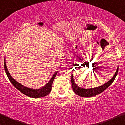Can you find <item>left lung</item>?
<instances>
[{
	"label": "left lung",
	"instance_id": "8db88e82",
	"mask_svg": "<svg viewBox=\"0 0 125 125\" xmlns=\"http://www.w3.org/2000/svg\"><path fill=\"white\" fill-rule=\"evenodd\" d=\"M118 70H119V67H117L116 72H115V74H114V76L110 79L109 81H108L105 84L99 86L98 87H96V88H88V89H85V88H81V87H78L75 82L74 81L73 79V74L71 76V82H72V89H73V91L77 95L81 97H92V96H96L97 94H99L102 92H103L104 90L106 89L109 86L113 83L114 80L115 79V77H116L117 74L118 73Z\"/></svg>",
	"mask_w": 125,
	"mask_h": 125
}]
</instances>
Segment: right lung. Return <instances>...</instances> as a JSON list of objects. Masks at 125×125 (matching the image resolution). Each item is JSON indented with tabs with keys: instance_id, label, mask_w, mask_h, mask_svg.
Segmentation results:
<instances>
[{
	"instance_id": "right-lung-1",
	"label": "right lung",
	"mask_w": 125,
	"mask_h": 125,
	"mask_svg": "<svg viewBox=\"0 0 125 125\" xmlns=\"http://www.w3.org/2000/svg\"><path fill=\"white\" fill-rule=\"evenodd\" d=\"M4 67H5V70L6 73L8 78L9 80L11 82L12 85L18 90L25 94L26 96H29L30 97H33V98H38V97H42L46 96L50 92H51V89H52V83L54 81V79L56 77L57 72L55 73L51 78V80L49 82L44 86L43 88H40V89H32V88H29L28 87H25L24 86L22 85L19 82H17L16 81L14 80V79L12 78L11 75H10V73L8 72L7 67L6 65V62H5H5H4Z\"/></svg>"
}]
</instances>
